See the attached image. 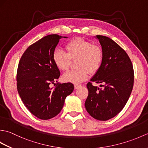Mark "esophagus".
<instances>
[{"label": "esophagus", "mask_w": 148, "mask_h": 148, "mask_svg": "<svg viewBox=\"0 0 148 148\" xmlns=\"http://www.w3.org/2000/svg\"><path fill=\"white\" fill-rule=\"evenodd\" d=\"M81 85V84H74V88L75 89H77L79 87H80Z\"/></svg>", "instance_id": "1"}]
</instances>
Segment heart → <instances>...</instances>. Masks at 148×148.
<instances>
[{
  "label": "heart",
  "instance_id": "b5f03b06",
  "mask_svg": "<svg viewBox=\"0 0 148 148\" xmlns=\"http://www.w3.org/2000/svg\"><path fill=\"white\" fill-rule=\"evenodd\" d=\"M66 53L56 49L53 53V60L56 67L62 71L69 67L71 60H76V70L69 71L62 76L65 82L79 84L85 81L89 72L95 74L102 64L103 54L102 48L82 38L71 40L65 46Z\"/></svg>",
  "mask_w": 148,
  "mask_h": 148
}]
</instances>
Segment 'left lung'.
I'll list each match as a JSON object with an SVG mask.
<instances>
[{
    "instance_id": "8db88e82",
    "label": "left lung",
    "mask_w": 148,
    "mask_h": 148,
    "mask_svg": "<svg viewBox=\"0 0 148 148\" xmlns=\"http://www.w3.org/2000/svg\"><path fill=\"white\" fill-rule=\"evenodd\" d=\"M102 47L103 58L101 67L87 84L88 95L85 101L87 112L93 118L106 121L123 109L134 86V69L127 53L109 37L95 36Z\"/></svg>"
}]
</instances>
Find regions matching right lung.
I'll return each mask as SVG.
<instances>
[{"label": "right lung", "mask_w": 148, "mask_h": 148, "mask_svg": "<svg viewBox=\"0 0 148 148\" xmlns=\"http://www.w3.org/2000/svg\"><path fill=\"white\" fill-rule=\"evenodd\" d=\"M64 37L51 34L30 45L22 55L17 71V89L25 106L37 118L49 119L57 115L65 100L74 90L72 83H54L60 76L53 55L60 39Z\"/></svg>", "instance_id": "add662e5"}]
</instances>
